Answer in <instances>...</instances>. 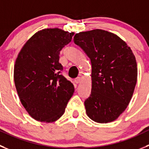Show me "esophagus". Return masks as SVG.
Listing matches in <instances>:
<instances>
[{
	"mask_svg": "<svg viewBox=\"0 0 149 149\" xmlns=\"http://www.w3.org/2000/svg\"><path fill=\"white\" fill-rule=\"evenodd\" d=\"M81 79L80 77H77L75 79V82H76V84H79V83L81 82Z\"/></svg>",
	"mask_w": 149,
	"mask_h": 149,
	"instance_id": "esophagus-1",
	"label": "esophagus"
}]
</instances>
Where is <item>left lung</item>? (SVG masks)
<instances>
[{
    "instance_id": "left-lung-1",
    "label": "left lung",
    "mask_w": 149,
    "mask_h": 149,
    "mask_svg": "<svg viewBox=\"0 0 149 149\" xmlns=\"http://www.w3.org/2000/svg\"><path fill=\"white\" fill-rule=\"evenodd\" d=\"M73 41L92 65L91 93L84 101L87 116L97 123L114 121L127 107L137 83L132 51L118 36L101 29L78 33Z\"/></svg>"
}]
</instances>
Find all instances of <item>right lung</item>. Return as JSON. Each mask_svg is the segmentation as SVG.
<instances>
[{
  "mask_svg": "<svg viewBox=\"0 0 149 149\" xmlns=\"http://www.w3.org/2000/svg\"><path fill=\"white\" fill-rule=\"evenodd\" d=\"M73 32L46 29L26 42L15 61L14 80L23 106L35 120L56 121L64 114L74 93L73 84L60 74L59 54Z\"/></svg>",
  "mask_w": 149,
  "mask_h": 149,
  "instance_id": "1",
  "label": "right lung"
}]
</instances>
